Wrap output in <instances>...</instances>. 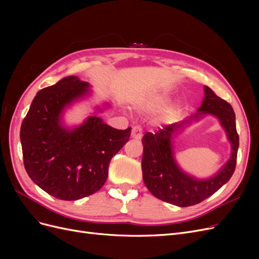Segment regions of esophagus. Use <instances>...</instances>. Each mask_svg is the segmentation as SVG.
I'll return each instance as SVG.
<instances>
[{
  "mask_svg": "<svg viewBox=\"0 0 259 259\" xmlns=\"http://www.w3.org/2000/svg\"><path fill=\"white\" fill-rule=\"evenodd\" d=\"M131 136L132 138H134L136 140L140 139L143 136V132H142V128H140L139 126H134L132 128V133H131Z\"/></svg>",
  "mask_w": 259,
  "mask_h": 259,
  "instance_id": "1",
  "label": "esophagus"
}]
</instances>
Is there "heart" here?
Segmentation results:
<instances>
[{
    "instance_id": "b5f03b06",
    "label": "heart",
    "mask_w": 259,
    "mask_h": 259,
    "mask_svg": "<svg viewBox=\"0 0 259 259\" xmlns=\"http://www.w3.org/2000/svg\"><path fill=\"white\" fill-rule=\"evenodd\" d=\"M169 101V97L164 93H154L152 95L146 97L145 99L138 101L137 106L140 109H144V110L148 111H153V110H159L163 107H165ZM177 113V109L171 108L168 110L169 115H175Z\"/></svg>"
}]
</instances>
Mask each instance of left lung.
<instances>
[{"instance_id":"obj_1","label":"left lung","mask_w":259,"mask_h":259,"mask_svg":"<svg viewBox=\"0 0 259 259\" xmlns=\"http://www.w3.org/2000/svg\"><path fill=\"white\" fill-rule=\"evenodd\" d=\"M206 115L215 116L221 123L232 145V154L215 176L201 180L186 174L179 166L175 159L174 139L186 127ZM142 142L143 178L148 190L155 198L169 204L179 207L195 205L221 189L236 168L239 149L236 114L226 100L219 98L208 86H204V97L197 113L180 123L167 125L155 134L147 133Z\"/></svg>"}]
</instances>
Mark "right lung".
Instances as JSON below:
<instances>
[{"label":"right lung","instance_id":"add662e5","mask_svg":"<svg viewBox=\"0 0 259 259\" xmlns=\"http://www.w3.org/2000/svg\"><path fill=\"white\" fill-rule=\"evenodd\" d=\"M91 85L66 76L37 92L22 121L23 164L32 182L53 197L79 200L106 183L112 156L128 142L131 127L116 130L97 114L111 105L96 107L80 125L68 126L64 115L77 101L92 95Z\"/></svg>","mask_w":259,"mask_h":259}]
</instances>
